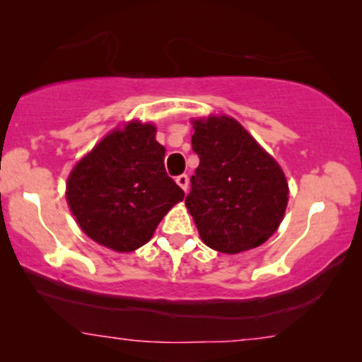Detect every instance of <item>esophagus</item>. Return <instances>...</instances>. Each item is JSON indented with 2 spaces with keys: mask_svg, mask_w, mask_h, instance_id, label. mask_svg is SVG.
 <instances>
[{
  "mask_svg": "<svg viewBox=\"0 0 362 362\" xmlns=\"http://www.w3.org/2000/svg\"><path fill=\"white\" fill-rule=\"evenodd\" d=\"M176 182L181 186L182 191H187V186H189V177H187V175H180L176 177Z\"/></svg>",
  "mask_w": 362,
  "mask_h": 362,
  "instance_id": "34e87169",
  "label": "esophagus"
}]
</instances>
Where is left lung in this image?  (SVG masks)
<instances>
[{
    "mask_svg": "<svg viewBox=\"0 0 362 362\" xmlns=\"http://www.w3.org/2000/svg\"><path fill=\"white\" fill-rule=\"evenodd\" d=\"M191 143L199 166L191 176L186 207L204 244L224 254L264 244L288 202L279 163L229 117L196 120Z\"/></svg>",
    "mask_w": 362,
    "mask_h": 362,
    "instance_id": "left-lung-1",
    "label": "left lung"
}]
</instances>
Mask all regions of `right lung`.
Returning <instances> with one entry per match:
<instances>
[{"label": "right lung", "instance_id": "add662e5", "mask_svg": "<svg viewBox=\"0 0 362 362\" xmlns=\"http://www.w3.org/2000/svg\"><path fill=\"white\" fill-rule=\"evenodd\" d=\"M156 128L132 122L107 135L67 180V202L77 224L98 244L132 252L146 244L185 191L165 170Z\"/></svg>", "mask_w": 362, "mask_h": 362}]
</instances>
